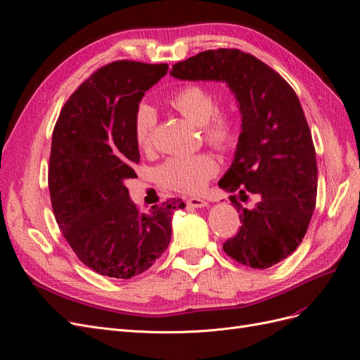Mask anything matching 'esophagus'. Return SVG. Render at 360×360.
<instances>
[{
    "instance_id": "obj_1",
    "label": "esophagus",
    "mask_w": 360,
    "mask_h": 360,
    "mask_svg": "<svg viewBox=\"0 0 360 360\" xmlns=\"http://www.w3.org/2000/svg\"><path fill=\"white\" fill-rule=\"evenodd\" d=\"M187 205H190L193 207H205V206H207V202L200 199V197H190V199H187Z\"/></svg>"
}]
</instances>
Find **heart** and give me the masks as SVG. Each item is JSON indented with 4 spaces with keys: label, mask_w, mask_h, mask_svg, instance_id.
I'll return each mask as SVG.
<instances>
[{
    "label": "heart",
    "mask_w": 360,
    "mask_h": 360,
    "mask_svg": "<svg viewBox=\"0 0 360 360\" xmlns=\"http://www.w3.org/2000/svg\"><path fill=\"white\" fill-rule=\"evenodd\" d=\"M170 108L182 117L200 127L205 139L211 145L226 149L235 142L236 122L229 113L217 110L215 96L203 85L182 86L167 98ZM157 124V112L148 103L136 108L133 131L136 145L149 149L153 145V133ZM217 160L207 153L194 155H176L167 158L157 169V179L166 188L179 193H200L212 176L217 175Z\"/></svg>",
    "instance_id": "obj_1"
}]
</instances>
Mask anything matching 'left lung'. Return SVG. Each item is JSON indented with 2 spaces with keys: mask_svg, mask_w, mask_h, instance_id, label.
Instances as JSON below:
<instances>
[{
  "mask_svg": "<svg viewBox=\"0 0 360 360\" xmlns=\"http://www.w3.org/2000/svg\"><path fill=\"white\" fill-rule=\"evenodd\" d=\"M170 75L181 80H214L233 92L240 112V134L231 166L218 185L248 194L256 206L242 207V226L223 250L238 263L266 269L288 257L302 242L317 197L316 149L293 88L256 56L239 49H217L176 63Z\"/></svg>",
  "mask_w": 360,
  "mask_h": 360,
  "instance_id": "1",
  "label": "left lung"
}]
</instances>
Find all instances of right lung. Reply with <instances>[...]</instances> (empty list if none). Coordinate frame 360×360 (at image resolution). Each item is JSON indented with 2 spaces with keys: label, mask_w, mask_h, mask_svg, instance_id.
<instances>
[{
  "label": "right lung",
  "mask_w": 360,
  "mask_h": 360,
  "mask_svg": "<svg viewBox=\"0 0 360 360\" xmlns=\"http://www.w3.org/2000/svg\"><path fill=\"white\" fill-rule=\"evenodd\" d=\"M167 64L115 61L91 75L67 100L52 134L49 193L63 236L100 275L129 280L149 269L169 247L170 199L143 214L125 181L141 161L133 120L145 92Z\"/></svg>",
  "instance_id": "right-lung-1"
}]
</instances>
